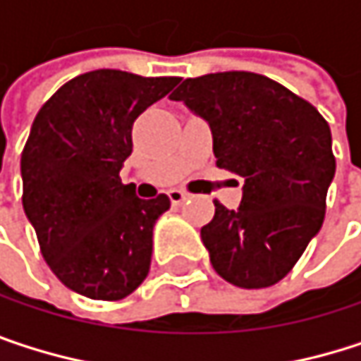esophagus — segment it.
<instances>
[{"mask_svg":"<svg viewBox=\"0 0 361 361\" xmlns=\"http://www.w3.org/2000/svg\"><path fill=\"white\" fill-rule=\"evenodd\" d=\"M185 198H188V194H185L183 190H178V188L169 190V200H171L173 204H181V202H183Z\"/></svg>","mask_w":361,"mask_h":361,"instance_id":"obj_1","label":"esophagus"}]
</instances>
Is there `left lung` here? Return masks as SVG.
Wrapping results in <instances>:
<instances>
[{
  "label": "left lung",
  "mask_w": 361,
  "mask_h": 361,
  "mask_svg": "<svg viewBox=\"0 0 361 361\" xmlns=\"http://www.w3.org/2000/svg\"><path fill=\"white\" fill-rule=\"evenodd\" d=\"M171 100L209 123L217 167L245 178L240 207L215 200L200 230L211 265L240 288L280 282L324 221L336 167L326 118L284 85L247 71L185 79Z\"/></svg>",
  "instance_id": "1"
}]
</instances>
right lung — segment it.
<instances>
[{"mask_svg": "<svg viewBox=\"0 0 361 361\" xmlns=\"http://www.w3.org/2000/svg\"><path fill=\"white\" fill-rule=\"evenodd\" d=\"M178 83L100 68L64 83L37 112L20 157L23 207L49 269L83 297L125 299L150 271L152 228L171 200L137 198L118 171L135 118Z\"/></svg>", "mask_w": 361, "mask_h": 361, "instance_id": "1", "label": "right lung"}]
</instances>
